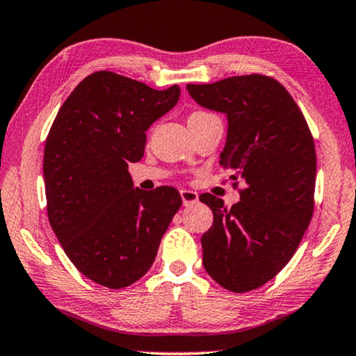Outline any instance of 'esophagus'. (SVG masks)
Returning <instances> with one entry per match:
<instances>
[{
    "label": "esophagus",
    "mask_w": 356,
    "mask_h": 356,
    "mask_svg": "<svg viewBox=\"0 0 356 356\" xmlns=\"http://www.w3.org/2000/svg\"><path fill=\"white\" fill-rule=\"evenodd\" d=\"M181 199L184 205H194L199 202V194L195 191H188V189H181Z\"/></svg>",
    "instance_id": "34e87169"
}]
</instances>
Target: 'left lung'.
Masks as SVG:
<instances>
[{
  "mask_svg": "<svg viewBox=\"0 0 356 356\" xmlns=\"http://www.w3.org/2000/svg\"><path fill=\"white\" fill-rule=\"evenodd\" d=\"M186 90L199 106L228 118L220 165L245 181L231 209L209 193L199 197L213 212L200 239L204 268L225 289L254 291L287 265L310 225L316 179L310 128L271 76H229Z\"/></svg>",
  "mask_w": 356,
  "mask_h": 356,
  "instance_id": "left-lung-1",
  "label": "left lung"
}]
</instances>
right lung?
Returning <instances> with one entry per match:
<instances>
[{
  "label": "right lung",
  "mask_w": 356,
  "mask_h": 356,
  "mask_svg": "<svg viewBox=\"0 0 356 356\" xmlns=\"http://www.w3.org/2000/svg\"><path fill=\"white\" fill-rule=\"evenodd\" d=\"M178 85L159 91L114 72L80 81L56 115L44 146L48 218L81 275L109 289L136 282L156 260L181 207L172 186H133L128 162L144 156L146 131L173 109Z\"/></svg>",
  "instance_id": "add662e5"
}]
</instances>
